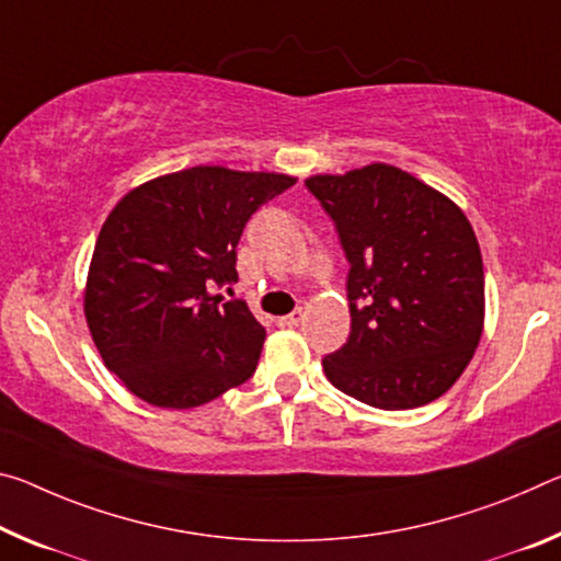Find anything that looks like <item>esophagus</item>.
Here are the masks:
<instances>
[{
	"mask_svg": "<svg viewBox=\"0 0 561 561\" xmlns=\"http://www.w3.org/2000/svg\"><path fill=\"white\" fill-rule=\"evenodd\" d=\"M301 319H305V312H301V309H295V312L291 314H287V317H279L277 319V324L279 327H297Z\"/></svg>",
	"mask_w": 561,
	"mask_h": 561,
	"instance_id": "esophagus-1",
	"label": "esophagus"
}]
</instances>
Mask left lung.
<instances>
[{"instance_id":"obj_1","label":"left lung","mask_w":561,"mask_h":561,"mask_svg":"<svg viewBox=\"0 0 561 561\" xmlns=\"http://www.w3.org/2000/svg\"><path fill=\"white\" fill-rule=\"evenodd\" d=\"M350 262L352 332L322 359L340 392L377 409L442 397L472 362L484 327V266L455 202L392 164L305 182Z\"/></svg>"}]
</instances>
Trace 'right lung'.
<instances>
[{"label":"right lung","mask_w":561,"mask_h":561,"mask_svg":"<svg viewBox=\"0 0 561 561\" xmlns=\"http://www.w3.org/2000/svg\"><path fill=\"white\" fill-rule=\"evenodd\" d=\"M297 180L192 167L117 202L96 237L84 317L106 369L164 409L207 404L254 375L264 327L242 299L211 297L237 282L249 217Z\"/></svg>","instance_id":"obj_1"}]
</instances>
